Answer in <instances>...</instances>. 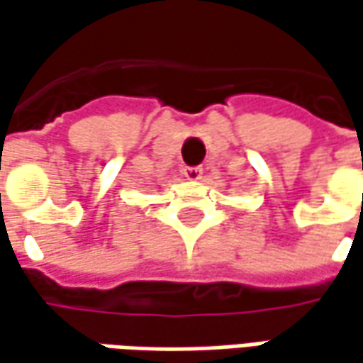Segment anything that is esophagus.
Returning <instances> with one entry per match:
<instances>
[{
  "label": "esophagus",
  "instance_id": "1",
  "mask_svg": "<svg viewBox=\"0 0 363 363\" xmlns=\"http://www.w3.org/2000/svg\"><path fill=\"white\" fill-rule=\"evenodd\" d=\"M184 175L191 182H196V179L202 177V167H184Z\"/></svg>",
  "mask_w": 363,
  "mask_h": 363
}]
</instances>
